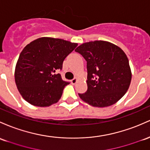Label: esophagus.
<instances>
[{
    "instance_id": "obj_1",
    "label": "esophagus",
    "mask_w": 150,
    "mask_h": 150,
    "mask_svg": "<svg viewBox=\"0 0 150 150\" xmlns=\"http://www.w3.org/2000/svg\"><path fill=\"white\" fill-rule=\"evenodd\" d=\"M77 81H78V78H73V79H72V80H71V83H72V85H75V84L77 83Z\"/></svg>"
}]
</instances>
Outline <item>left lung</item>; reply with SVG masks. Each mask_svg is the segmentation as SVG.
<instances>
[{"mask_svg": "<svg viewBox=\"0 0 150 150\" xmlns=\"http://www.w3.org/2000/svg\"><path fill=\"white\" fill-rule=\"evenodd\" d=\"M87 61L88 90L78 94L93 107L105 108L125 95L131 83L129 60L120 47L103 40L85 42L75 50Z\"/></svg>", "mask_w": 150, "mask_h": 150, "instance_id": "1", "label": "left lung"}]
</instances>
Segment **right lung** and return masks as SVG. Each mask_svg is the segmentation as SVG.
Here are the masks:
<instances>
[{"label":"right lung","mask_w":150,"mask_h":150,"mask_svg":"<svg viewBox=\"0 0 150 150\" xmlns=\"http://www.w3.org/2000/svg\"><path fill=\"white\" fill-rule=\"evenodd\" d=\"M78 43L42 37L28 44L20 54L15 70V81L20 94L30 104L48 107L56 103L69 82L60 74L64 60Z\"/></svg>","instance_id":"obj_1"}]
</instances>
